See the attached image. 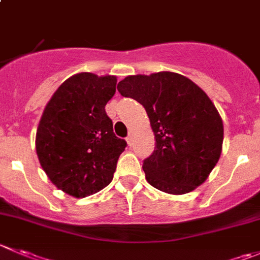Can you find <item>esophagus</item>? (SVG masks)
<instances>
[{"instance_id":"esophagus-1","label":"esophagus","mask_w":260,"mask_h":260,"mask_svg":"<svg viewBox=\"0 0 260 260\" xmlns=\"http://www.w3.org/2000/svg\"><path fill=\"white\" fill-rule=\"evenodd\" d=\"M125 140H127V142H128V145H132V132H129V135H128V137L125 138Z\"/></svg>"}]
</instances>
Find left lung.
I'll list each match as a JSON object with an SVG mask.
<instances>
[{"mask_svg": "<svg viewBox=\"0 0 260 260\" xmlns=\"http://www.w3.org/2000/svg\"><path fill=\"white\" fill-rule=\"evenodd\" d=\"M117 89L143 105L150 118L156 143L142 165L148 184L185 194L205 183L223 141L222 119L207 94L174 72L128 76Z\"/></svg>", "mask_w": 260, "mask_h": 260, "instance_id": "8db88e82", "label": "left lung"}]
</instances>
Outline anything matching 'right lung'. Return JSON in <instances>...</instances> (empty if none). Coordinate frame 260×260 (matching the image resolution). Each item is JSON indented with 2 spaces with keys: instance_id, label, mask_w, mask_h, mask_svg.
Listing matches in <instances>:
<instances>
[{
  "instance_id": "1",
  "label": "right lung",
  "mask_w": 260,
  "mask_h": 260,
  "mask_svg": "<svg viewBox=\"0 0 260 260\" xmlns=\"http://www.w3.org/2000/svg\"><path fill=\"white\" fill-rule=\"evenodd\" d=\"M115 85V76L77 74L58 87L43 112L35 138L38 158L50 181L72 197L105 188L127 147L105 112Z\"/></svg>"
}]
</instances>
